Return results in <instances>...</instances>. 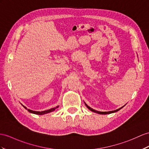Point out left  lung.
Instances as JSON below:
<instances>
[{"label": "left lung", "mask_w": 149, "mask_h": 149, "mask_svg": "<svg viewBox=\"0 0 149 149\" xmlns=\"http://www.w3.org/2000/svg\"><path fill=\"white\" fill-rule=\"evenodd\" d=\"M85 105H86V106L87 107V108L89 109H90V111H92V112H96V113L100 114H111V113H112V112H117V111H118L119 110H120L121 108H123V107H121V108L118 109L114 110V111H109V112H100V111H95V110L93 109H92L91 107H90L88 106H87V104H85Z\"/></svg>", "instance_id": "obj_1"}]
</instances>
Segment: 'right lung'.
Instances as JSON below:
<instances>
[{
  "instance_id": "add662e5",
  "label": "right lung",
  "mask_w": 149,
  "mask_h": 149,
  "mask_svg": "<svg viewBox=\"0 0 149 149\" xmlns=\"http://www.w3.org/2000/svg\"><path fill=\"white\" fill-rule=\"evenodd\" d=\"M58 107H59V106H57V107H56L52 108V109H48V110H47V111L40 112V111H32V110H30V109H27L26 107L24 106V107L25 109H26L28 110V111H29L30 112H31V113L36 114H38V115H42V114H47V113H49V112H52V111H54V110H56Z\"/></svg>"
}]
</instances>
